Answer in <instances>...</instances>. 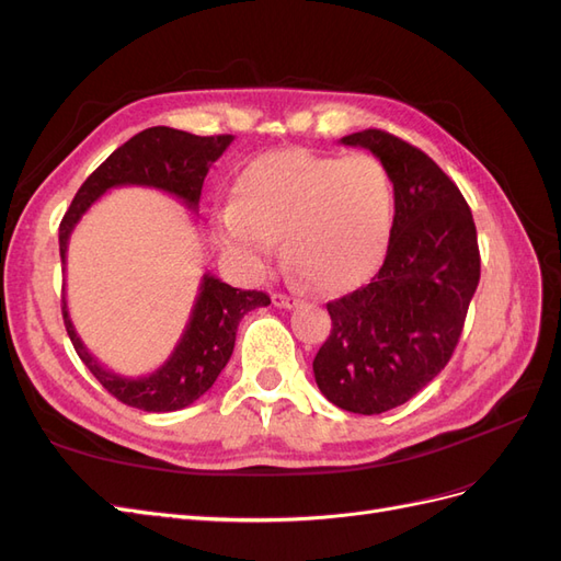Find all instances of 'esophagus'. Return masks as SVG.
I'll use <instances>...</instances> for the list:
<instances>
[{
    "label": "esophagus",
    "mask_w": 561,
    "mask_h": 561,
    "mask_svg": "<svg viewBox=\"0 0 561 561\" xmlns=\"http://www.w3.org/2000/svg\"><path fill=\"white\" fill-rule=\"evenodd\" d=\"M271 299H274V304H276L278 309H293V307H297V304H299V299H297V297L280 295V293H276V295L271 297Z\"/></svg>",
    "instance_id": "34e87169"
}]
</instances>
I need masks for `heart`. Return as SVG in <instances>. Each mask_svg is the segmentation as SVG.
<instances>
[{"label": "heart", "mask_w": 561, "mask_h": 561, "mask_svg": "<svg viewBox=\"0 0 561 561\" xmlns=\"http://www.w3.org/2000/svg\"><path fill=\"white\" fill-rule=\"evenodd\" d=\"M396 194L369 154L328 157L290 147L250 159L215 219V241L245 271H262L283 236L290 266L318 290L360 285L379 268L393 229Z\"/></svg>", "instance_id": "obj_1"}]
</instances>
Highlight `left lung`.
Masks as SVG:
<instances>
[{
	"label": "left lung",
	"instance_id": "8db88e82",
	"mask_svg": "<svg viewBox=\"0 0 561 561\" xmlns=\"http://www.w3.org/2000/svg\"><path fill=\"white\" fill-rule=\"evenodd\" d=\"M342 145L375 154L390 175L396 217L381 268L328 301L332 330L313 358L320 393L353 414H381L414 398L449 363L480 283L472 213L428 154L367 128Z\"/></svg>",
	"mask_w": 561,
	"mask_h": 561
}]
</instances>
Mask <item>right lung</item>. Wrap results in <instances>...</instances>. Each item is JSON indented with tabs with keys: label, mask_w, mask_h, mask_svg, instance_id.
<instances>
[{
	"label": "right lung",
	"mask_w": 561,
	"mask_h": 561,
	"mask_svg": "<svg viewBox=\"0 0 561 561\" xmlns=\"http://www.w3.org/2000/svg\"><path fill=\"white\" fill-rule=\"evenodd\" d=\"M231 140L233 135L201 138V135L168 126H154L133 135L79 186L70 210L65 213L60 222L58 241L62 264L70 233L75 231L81 215L114 186H151V190L173 194L190 208H196L203 180H206L210 165L222 157ZM268 304L271 299L266 293L239 290V287H231L206 274L201 280L190 322H186L171 358L157 371H151L149 377L135 379L116 375V371H110L93 358L72 325L65 299L62 320L81 363L91 369V375L116 400L142 412H175L208 393L219 371L231 358L241 318L252 309L268 307Z\"/></svg>",
	"instance_id": "obj_1"
}]
</instances>
